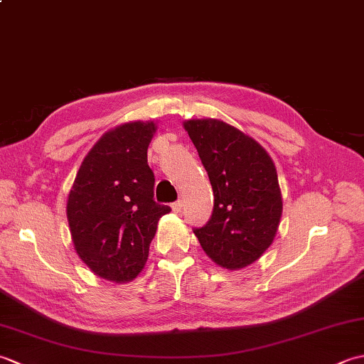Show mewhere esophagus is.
Here are the masks:
<instances>
[{"instance_id": "esophagus-1", "label": "esophagus", "mask_w": 364, "mask_h": 364, "mask_svg": "<svg viewBox=\"0 0 364 364\" xmlns=\"http://www.w3.org/2000/svg\"><path fill=\"white\" fill-rule=\"evenodd\" d=\"M172 210L175 213H181V210H183V202H181V200H178V202L172 203Z\"/></svg>"}]
</instances>
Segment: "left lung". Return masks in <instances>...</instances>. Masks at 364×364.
I'll return each instance as SVG.
<instances>
[{"mask_svg":"<svg viewBox=\"0 0 364 364\" xmlns=\"http://www.w3.org/2000/svg\"><path fill=\"white\" fill-rule=\"evenodd\" d=\"M214 192L210 222L196 228L215 264L239 270L253 264L274 242L283 198L272 158L241 129L218 119L183 123Z\"/></svg>","mask_w":364,"mask_h":364,"instance_id":"1","label":"left lung"}]
</instances>
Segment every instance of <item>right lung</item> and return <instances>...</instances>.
Segmentation results:
<instances>
[{
  "instance_id": "right-lung-1",
  "label": "right lung",
  "mask_w": 364,
  "mask_h": 364,
  "mask_svg": "<svg viewBox=\"0 0 364 364\" xmlns=\"http://www.w3.org/2000/svg\"><path fill=\"white\" fill-rule=\"evenodd\" d=\"M154 122H128L107 131L82 159L67 200V220L78 257L114 283L141 274L158 222L170 213L153 200L146 150Z\"/></svg>"
}]
</instances>
